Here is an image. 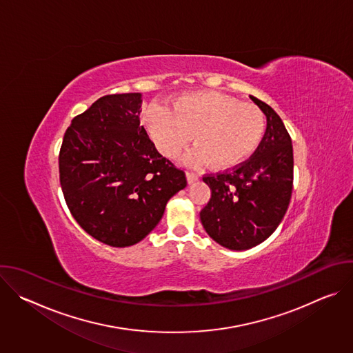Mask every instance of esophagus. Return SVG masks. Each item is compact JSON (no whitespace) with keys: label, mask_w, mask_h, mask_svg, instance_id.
I'll return each instance as SVG.
<instances>
[{"label":"esophagus","mask_w":353,"mask_h":353,"mask_svg":"<svg viewBox=\"0 0 353 353\" xmlns=\"http://www.w3.org/2000/svg\"><path fill=\"white\" fill-rule=\"evenodd\" d=\"M185 174H187V181H188V183H194V181L198 180V177H199L195 172H190V170H188Z\"/></svg>","instance_id":"obj_1"}]
</instances>
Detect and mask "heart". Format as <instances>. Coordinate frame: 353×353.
<instances>
[{
	"mask_svg": "<svg viewBox=\"0 0 353 353\" xmlns=\"http://www.w3.org/2000/svg\"><path fill=\"white\" fill-rule=\"evenodd\" d=\"M145 125L159 152L168 158L180 155L194 135L196 148L188 154V163L211 162L219 170L245 162L265 135V116L257 106L212 90L181 94L173 100L172 110L149 106Z\"/></svg>",
	"mask_w": 353,
	"mask_h": 353,
	"instance_id": "obj_1",
	"label": "heart"
}]
</instances>
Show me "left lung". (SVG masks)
<instances>
[{
	"mask_svg": "<svg viewBox=\"0 0 353 353\" xmlns=\"http://www.w3.org/2000/svg\"><path fill=\"white\" fill-rule=\"evenodd\" d=\"M250 99L267 116L263 142L241 165L203 177L211 198L199 212L201 223L230 250H247L267 240L283 219L293 190L290 135L271 106Z\"/></svg>",
	"mask_w": 353,
	"mask_h": 353,
	"instance_id": "left-lung-1",
	"label": "left lung"
}]
</instances>
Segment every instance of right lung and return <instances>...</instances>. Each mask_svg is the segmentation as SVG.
I'll return each mask as SVG.
<instances>
[{
    "label": "right lung",
    "instance_id": "obj_1",
    "mask_svg": "<svg viewBox=\"0 0 353 353\" xmlns=\"http://www.w3.org/2000/svg\"><path fill=\"white\" fill-rule=\"evenodd\" d=\"M141 93L97 99L67 128L59 155L60 184L79 226L113 247L141 241L187 185L139 125Z\"/></svg>",
    "mask_w": 353,
    "mask_h": 353
}]
</instances>
